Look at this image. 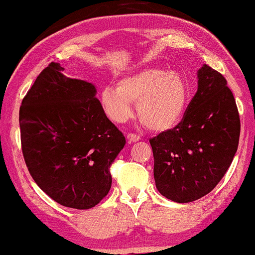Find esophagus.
<instances>
[{"label": "esophagus", "mask_w": 255, "mask_h": 255, "mask_svg": "<svg viewBox=\"0 0 255 255\" xmlns=\"http://www.w3.org/2000/svg\"><path fill=\"white\" fill-rule=\"evenodd\" d=\"M127 140L129 141V142H136V141L140 140V135L139 134L129 133V134H127Z\"/></svg>", "instance_id": "obj_1"}]
</instances>
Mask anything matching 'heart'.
Instances as JSON below:
<instances>
[{
    "instance_id": "heart-1",
    "label": "heart",
    "mask_w": 255,
    "mask_h": 255,
    "mask_svg": "<svg viewBox=\"0 0 255 255\" xmlns=\"http://www.w3.org/2000/svg\"><path fill=\"white\" fill-rule=\"evenodd\" d=\"M189 98V88L179 73L147 67L119 79L115 87L101 91V103L108 118L124 124L137 115L153 130H167L182 119Z\"/></svg>"
}]
</instances>
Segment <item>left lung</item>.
<instances>
[{
	"instance_id": "left-lung-1",
	"label": "left lung",
	"mask_w": 255,
	"mask_h": 255,
	"mask_svg": "<svg viewBox=\"0 0 255 255\" xmlns=\"http://www.w3.org/2000/svg\"><path fill=\"white\" fill-rule=\"evenodd\" d=\"M197 77V93L182 121L149 140L155 186L177 203L194 202L215 188L231 166L240 137V116L226 78L208 65Z\"/></svg>"
}]
</instances>
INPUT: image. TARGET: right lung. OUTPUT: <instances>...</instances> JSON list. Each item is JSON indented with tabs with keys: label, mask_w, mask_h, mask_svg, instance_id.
<instances>
[{
	"label": "right lung",
	"mask_w": 255,
	"mask_h": 255,
	"mask_svg": "<svg viewBox=\"0 0 255 255\" xmlns=\"http://www.w3.org/2000/svg\"><path fill=\"white\" fill-rule=\"evenodd\" d=\"M51 63L20 107L21 147L28 171L64 207L90 209L112 188L109 168L126 139L107 118L91 83Z\"/></svg>",
	"instance_id": "add662e5"
}]
</instances>
